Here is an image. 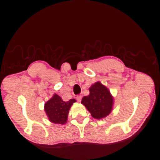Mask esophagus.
Here are the masks:
<instances>
[{
  "mask_svg": "<svg viewBox=\"0 0 160 160\" xmlns=\"http://www.w3.org/2000/svg\"><path fill=\"white\" fill-rule=\"evenodd\" d=\"M81 98H82V96H81V95H77V98H76L78 102H81Z\"/></svg>",
  "mask_w": 160,
  "mask_h": 160,
  "instance_id": "1",
  "label": "esophagus"
}]
</instances>
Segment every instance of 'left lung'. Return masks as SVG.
<instances>
[{
  "label": "left lung",
  "instance_id": "8db88e82",
  "mask_svg": "<svg viewBox=\"0 0 160 160\" xmlns=\"http://www.w3.org/2000/svg\"><path fill=\"white\" fill-rule=\"evenodd\" d=\"M90 94L82 98L84 104L94 118L101 119L111 113L113 98L108 90L100 82H97L89 88Z\"/></svg>",
  "mask_w": 160,
  "mask_h": 160
}]
</instances>
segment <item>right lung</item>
<instances>
[{
	"instance_id": "1",
	"label": "right lung",
	"mask_w": 160,
	"mask_h": 160,
	"mask_svg": "<svg viewBox=\"0 0 160 160\" xmlns=\"http://www.w3.org/2000/svg\"><path fill=\"white\" fill-rule=\"evenodd\" d=\"M74 102H76L74 99H70L68 102L62 101L61 97L55 94L46 102L44 110L51 122L63 125L67 122L69 110Z\"/></svg>"
}]
</instances>
